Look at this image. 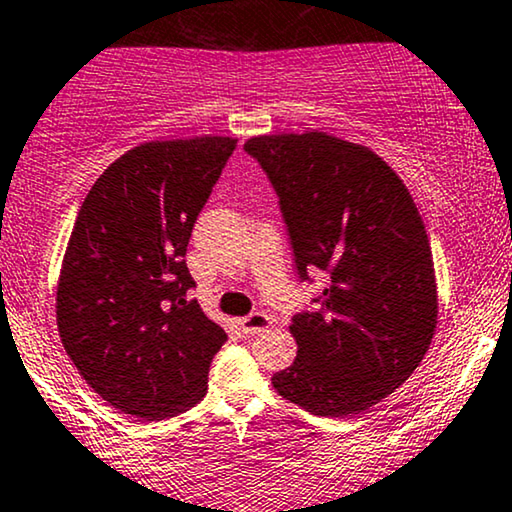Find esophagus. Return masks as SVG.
Instances as JSON below:
<instances>
[{
    "label": "esophagus",
    "instance_id": "34e87169",
    "mask_svg": "<svg viewBox=\"0 0 512 512\" xmlns=\"http://www.w3.org/2000/svg\"><path fill=\"white\" fill-rule=\"evenodd\" d=\"M238 326H241V331H243L245 335H255V333L267 331V328L271 326V319H269L267 314L255 312V314L243 316V319H238Z\"/></svg>",
    "mask_w": 512,
    "mask_h": 512
}]
</instances>
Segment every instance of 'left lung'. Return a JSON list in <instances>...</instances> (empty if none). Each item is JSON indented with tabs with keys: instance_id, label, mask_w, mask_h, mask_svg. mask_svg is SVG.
I'll return each mask as SVG.
<instances>
[{
	"instance_id": "8db88e82",
	"label": "left lung",
	"mask_w": 512,
	"mask_h": 512,
	"mask_svg": "<svg viewBox=\"0 0 512 512\" xmlns=\"http://www.w3.org/2000/svg\"><path fill=\"white\" fill-rule=\"evenodd\" d=\"M245 151L281 198L300 276L316 267L331 278L319 312L290 323L297 357L271 385L314 416H357L416 371L437 328L416 200L373 148L319 129L260 134Z\"/></svg>"
}]
</instances>
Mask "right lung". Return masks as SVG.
Here are the masks:
<instances>
[{
    "label": "right lung",
    "mask_w": 512,
    "mask_h": 512,
    "mask_svg": "<svg viewBox=\"0 0 512 512\" xmlns=\"http://www.w3.org/2000/svg\"><path fill=\"white\" fill-rule=\"evenodd\" d=\"M231 137L146 141L103 170L70 231L56 286L68 357L103 401L141 420L189 411L208 392L222 326L186 300V248Z\"/></svg>",
    "instance_id": "obj_1"
}]
</instances>
